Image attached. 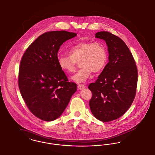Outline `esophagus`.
<instances>
[{
    "label": "esophagus",
    "mask_w": 155,
    "mask_h": 155,
    "mask_svg": "<svg viewBox=\"0 0 155 155\" xmlns=\"http://www.w3.org/2000/svg\"><path fill=\"white\" fill-rule=\"evenodd\" d=\"M78 87L79 89L81 90V89H84L85 87V86L84 84H79L78 85Z\"/></svg>",
    "instance_id": "esophagus-1"
}]
</instances>
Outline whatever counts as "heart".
<instances>
[{
  "label": "heart",
  "instance_id": "1",
  "mask_svg": "<svg viewBox=\"0 0 155 155\" xmlns=\"http://www.w3.org/2000/svg\"><path fill=\"white\" fill-rule=\"evenodd\" d=\"M68 55L58 56V65L63 71L67 73L74 72L78 63L82 68L72 77L78 83L85 82L91 72L102 71L108 59L106 47L100 41L81 42L70 48Z\"/></svg>",
  "mask_w": 155,
  "mask_h": 155
}]
</instances>
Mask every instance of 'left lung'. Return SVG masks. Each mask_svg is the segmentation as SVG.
Wrapping results in <instances>:
<instances>
[{"label": "left lung", "instance_id": "8db88e82", "mask_svg": "<svg viewBox=\"0 0 155 155\" xmlns=\"http://www.w3.org/2000/svg\"><path fill=\"white\" fill-rule=\"evenodd\" d=\"M95 37L106 41L109 62L88 86L92 94L89 106L96 119L107 122L122 116L133 103L137 69L132 54L120 38L109 31L97 32Z\"/></svg>", "mask_w": 155, "mask_h": 155}]
</instances>
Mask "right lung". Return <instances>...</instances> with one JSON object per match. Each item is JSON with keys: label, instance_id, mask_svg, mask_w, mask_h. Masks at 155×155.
Listing matches in <instances>:
<instances>
[{"label": "right lung", "instance_id": "right-lung-1", "mask_svg": "<svg viewBox=\"0 0 155 155\" xmlns=\"http://www.w3.org/2000/svg\"><path fill=\"white\" fill-rule=\"evenodd\" d=\"M73 32L48 31L27 48L21 59L18 84L28 109L36 117L50 122L58 118L77 90L58 63V53Z\"/></svg>", "mask_w": 155, "mask_h": 155}]
</instances>
